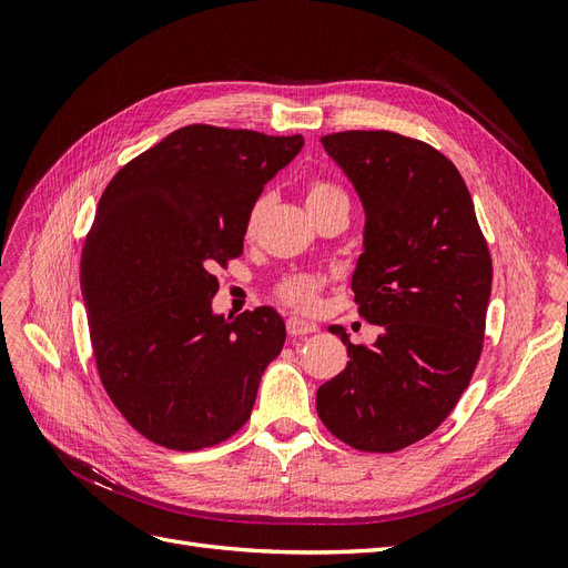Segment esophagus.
Returning a JSON list of instances; mask_svg holds the SVG:
<instances>
[{
  "mask_svg": "<svg viewBox=\"0 0 568 568\" xmlns=\"http://www.w3.org/2000/svg\"><path fill=\"white\" fill-rule=\"evenodd\" d=\"M320 326L315 322H307L301 317H288L286 320V332L288 336H305V334H315Z\"/></svg>",
  "mask_w": 568,
  "mask_h": 568,
  "instance_id": "34e87169",
  "label": "esophagus"
}]
</instances>
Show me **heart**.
Instances as JSON below:
<instances>
[{
	"label": "heart",
	"mask_w": 568,
	"mask_h": 568,
	"mask_svg": "<svg viewBox=\"0 0 568 568\" xmlns=\"http://www.w3.org/2000/svg\"><path fill=\"white\" fill-rule=\"evenodd\" d=\"M334 203H348V194L343 192V189L334 182H326V180H315L307 184L305 189V205L311 213H317L326 205H334ZM265 209V199H257L253 203V209L248 213L246 220V234L251 236L257 227V220H261ZM324 286V277L322 274L315 272H298V274H288L282 282H277L274 286V296H277L282 303L296 307V311H313L317 305V296Z\"/></svg>",
	"instance_id": "1"
}]
</instances>
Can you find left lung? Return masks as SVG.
Returning a JSON list of instances; mask_svg holds the SVG:
<instances>
[{
	"mask_svg": "<svg viewBox=\"0 0 568 568\" xmlns=\"http://www.w3.org/2000/svg\"><path fill=\"white\" fill-rule=\"evenodd\" d=\"M365 205L353 272L357 313L382 334L348 348L317 390V415L355 450L395 453L448 419L484 351L493 261L459 170L440 151L388 130L322 136Z\"/></svg>",
	"mask_w": 568,
	"mask_h": 568,
	"instance_id": "obj_1",
	"label": "left lung"
}]
</instances>
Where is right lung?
Wrapping results in <instances>:
<instances>
[{"label":"right lung","mask_w":568,"mask_h":568,"mask_svg":"<svg viewBox=\"0 0 568 568\" xmlns=\"http://www.w3.org/2000/svg\"><path fill=\"white\" fill-rule=\"evenodd\" d=\"M303 136L186 125L113 175L84 239L80 280L99 379L128 424L168 450L242 428L284 320L263 305L215 315L213 270L244 251L263 186Z\"/></svg>","instance_id":"1"}]
</instances>
